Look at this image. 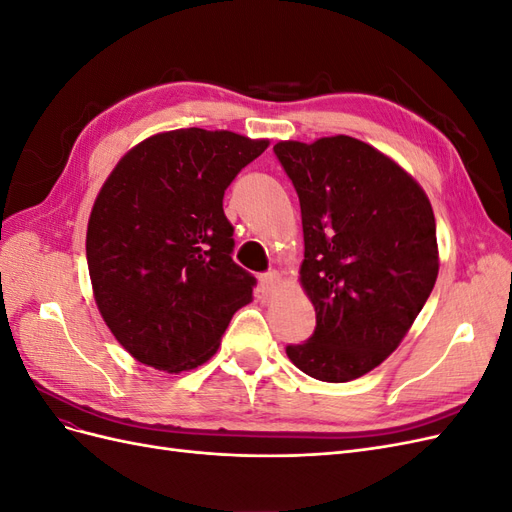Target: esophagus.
<instances>
[{
  "instance_id": "1",
  "label": "esophagus",
  "mask_w": 512,
  "mask_h": 512,
  "mask_svg": "<svg viewBox=\"0 0 512 512\" xmlns=\"http://www.w3.org/2000/svg\"><path fill=\"white\" fill-rule=\"evenodd\" d=\"M282 284H284V280L277 271H269L265 275H260V286H262V290L269 292V294L275 292L277 288H282Z\"/></svg>"
}]
</instances>
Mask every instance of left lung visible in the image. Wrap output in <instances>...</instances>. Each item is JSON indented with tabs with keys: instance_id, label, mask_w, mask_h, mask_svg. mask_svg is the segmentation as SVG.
<instances>
[{
	"instance_id": "obj_1",
	"label": "left lung",
	"mask_w": 512,
	"mask_h": 512,
	"mask_svg": "<svg viewBox=\"0 0 512 512\" xmlns=\"http://www.w3.org/2000/svg\"><path fill=\"white\" fill-rule=\"evenodd\" d=\"M273 151L299 194V282L316 309L314 335L286 354L316 380H356L397 350L438 280L431 203L359 138L280 141Z\"/></svg>"
}]
</instances>
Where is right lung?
Here are the masks:
<instances>
[{
	"label": "right lung",
	"instance_id": "obj_1",
	"mask_svg": "<svg viewBox=\"0 0 512 512\" xmlns=\"http://www.w3.org/2000/svg\"><path fill=\"white\" fill-rule=\"evenodd\" d=\"M269 138L185 128L123 156L87 224L94 299L138 363L181 374L209 361L254 277L232 260L224 192Z\"/></svg>",
	"mask_w": 512,
	"mask_h": 512
}]
</instances>
